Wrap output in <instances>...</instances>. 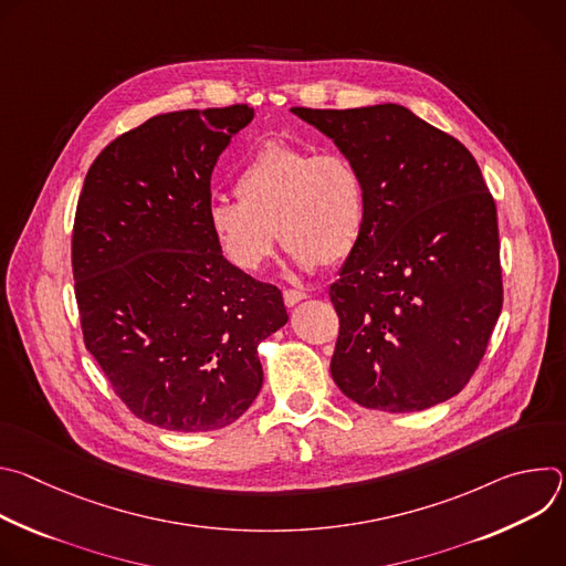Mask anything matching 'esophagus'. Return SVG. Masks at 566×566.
Listing matches in <instances>:
<instances>
[{
    "mask_svg": "<svg viewBox=\"0 0 566 566\" xmlns=\"http://www.w3.org/2000/svg\"><path fill=\"white\" fill-rule=\"evenodd\" d=\"M308 295L304 293V291H297V289H286L284 291V304L286 306H295L297 302H302V300H306Z\"/></svg>",
    "mask_w": 566,
    "mask_h": 566,
    "instance_id": "obj_1",
    "label": "esophagus"
}]
</instances>
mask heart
Wrapping results in <instances>:
<instances>
[{"mask_svg":"<svg viewBox=\"0 0 566 566\" xmlns=\"http://www.w3.org/2000/svg\"><path fill=\"white\" fill-rule=\"evenodd\" d=\"M234 195L212 197L206 217L223 258L244 273L273 258L277 234L304 271L338 264L356 251L367 219L356 166L332 149L271 140L239 166Z\"/></svg>","mask_w":566,"mask_h":566,"instance_id":"1","label":"heart"}]
</instances>
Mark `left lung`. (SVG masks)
I'll use <instances>...</instances> for the list:
<instances>
[{"label":"left lung","instance_id":"8db88e82","mask_svg":"<svg viewBox=\"0 0 566 566\" xmlns=\"http://www.w3.org/2000/svg\"><path fill=\"white\" fill-rule=\"evenodd\" d=\"M356 166L367 219L332 284V376L358 406L419 412L459 394L502 311L497 208L474 156L408 107L306 109Z\"/></svg>","mask_w":566,"mask_h":566}]
</instances>
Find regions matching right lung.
Instances as JSON below:
<instances>
[{
	"label": "right lung",
	"instance_id": "add662e5",
	"mask_svg": "<svg viewBox=\"0 0 566 566\" xmlns=\"http://www.w3.org/2000/svg\"><path fill=\"white\" fill-rule=\"evenodd\" d=\"M253 116L249 105L154 116L98 154L77 199L85 345L156 428L234 423L262 389L260 343L289 319L280 289L234 269L206 217L217 158Z\"/></svg>",
	"mask_w": 566,
	"mask_h": 566
}]
</instances>
